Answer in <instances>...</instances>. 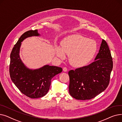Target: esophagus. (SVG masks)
Segmentation results:
<instances>
[{"label": "esophagus", "instance_id": "34e87169", "mask_svg": "<svg viewBox=\"0 0 122 122\" xmlns=\"http://www.w3.org/2000/svg\"><path fill=\"white\" fill-rule=\"evenodd\" d=\"M63 70L64 72H67L68 71V69L66 67H64L63 69Z\"/></svg>", "mask_w": 122, "mask_h": 122}]
</instances>
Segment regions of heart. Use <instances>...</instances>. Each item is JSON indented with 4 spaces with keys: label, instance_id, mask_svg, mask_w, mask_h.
I'll return each instance as SVG.
<instances>
[{
    "label": "heart",
    "instance_id": "obj_1",
    "mask_svg": "<svg viewBox=\"0 0 122 122\" xmlns=\"http://www.w3.org/2000/svg\"><path fill=\"white\" fill-rule=\"evenodd\" d=\"M61 46H56V55L61 59L69 55L71 65L76 67H83L90 62L97 52V42L93 40L80 35L69 36L64 40Z\"/></svg>",
    "mask_w": 122,
    "mask_h": 122
}]
</instances>
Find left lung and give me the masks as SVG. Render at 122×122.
<instances>
[{
    "label": "left lung",
    "mask_w": 122,
    "mask_h": 122,
    "mask_svg": "<svg viewBox=\"0 0 122 122\" xmlns=\"http://www.w3.org/2000/svg\"><path fill=\"white\" fill-rule=\"evenodd\" d=\"M94 60L88 66L69 72V91L74 98L91 99L105 91L109 84L113 61L109 48L104 40Z\"/></svg>",
    "instance_id": "8db88e82"
}]
</instances>
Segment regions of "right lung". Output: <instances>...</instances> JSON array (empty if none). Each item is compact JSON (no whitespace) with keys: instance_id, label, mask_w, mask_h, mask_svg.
Segmentation results:
<instances>
[{"instance_id":"right-lung-1","label":"right lung","mask_w":122,"mask_h":122,"mask_svg":"<svg viewBox=\"0 0 122 122\" xmlns=\"http://www.w3.org/2000/svg\"><path fill=\"white\" fill-rule=\"evenodd\" d=\"M40 36L37 30L25 32L19 38L10 54L11 79L23 94L31 98H40L46 94L51 79L62 71V68L48 65L39 69H30L22 61L20 57L21 42L27 37Z\"/></svg>"}]
</instances>
